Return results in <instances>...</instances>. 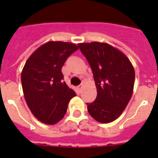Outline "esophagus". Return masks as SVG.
<instances>
[{"label": "esophagus", "instance_id": "1", "mask_svg": "<svg viewBox=\"0 0 158 158\" xmlns=\"http://www.w3.org/2000/svg\"><path fill=\"white\" fill-rule=\"evenodd\" d=\"M83 85H84V84H83V83L81 84L80 85H78V87H77L78 90H80V91H81V89H82V88H83Z\"/></svg>", "mask_w": 158, "mask_h": 158}]
</instances>
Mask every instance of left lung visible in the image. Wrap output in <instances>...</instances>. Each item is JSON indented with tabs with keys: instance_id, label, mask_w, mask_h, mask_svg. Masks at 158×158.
I'll list each match as a JSON object with an SVG mask.
<instances>
[{
	"instance_id": "8db88e82",
	"label": "left lung",
	"mask_w": 158,
	"mask_h": 158,
	"mask_svg": "<svg viewBox=\"0 0 158 158\" xmlns=\"http://www.w3.org/2000/svg\"><path fill=\"white\" fill-rule=\"evenodd\" d=\"M93 70L97 96L87 103L89 115L102 123L115 120L127 106L133 93L135 73L129 58L106 43H79Z\"/></svg>"
}]
</instances>
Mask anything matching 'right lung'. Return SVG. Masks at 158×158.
<instances>
[{"mask_svg":"<svg viewBox=\"0 0 158 158\" xmlns=\"http://www.w3.org/2000/svg\"><path fill=\"white\" fill-rule=\"evenodd\" d=\"M78 50L74 43L49 41L27 60L21 73L23 96L38 120L55 124L66 113L75 92L63 81L62 68L67 58Z\"/></svg>","mask_w":158,"mask_h":158,"instance_id":"1","label":"right lung"}]
</instances>
